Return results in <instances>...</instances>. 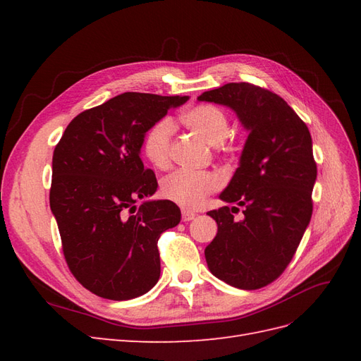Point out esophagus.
Masks as SVG:
<instances>
[{
    "instance_id": "obj_1",
    "label": "esophagus",
    "mask_w": 361,
    "mask_h": 361,
    "mask_svg": "<svg viewBox=\"0 0 361 361\" xmlns=\"http://www.w3.org/2000/svg\"><path fill=\"white\" fill-rule=\"evenodd\" d=\"M195 218V212H192V211H188V209H182V221H191V220H194Z\"/></svg>"
}]
</instances>
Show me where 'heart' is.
<instances>
[{
  "instance_id": "heart-1",
  "label": "heart",
  "mask_w": 361,
  "mask_h": 361,
  "mask_svg": "<svg viewBox=\"0 0 361 361\" xmlns=\"http://www.w3.org/2000/svg\"><path fill=\"white\" fill-rule=\"evenodd\" d=\"M182 122L206 143L231 152L232 147L223 143L231 123L226 113L218 106L209 104L192 106L182 114ZM171 135L173 123L169 118L158 120L146 130L141 141V152L155 169H166L169 166ZM216 187L218 180L212 173L176 170L161 180V194L182 207H197Z\"/></svg>"
}]
</instances>
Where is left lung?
<instances>
[{"label": "left lung", "mask_w": 361, "mask_h": 361, "mask_svg": "<svg viewBox=\"0 0 361 361\" xmlns=\"http://www.w3.org/2000/svg\"><path fill=\"white\" fill-rule=\"evenodd\" d=\"M197 101L224 105L248 133L238 169L207 215L218 232L204 248L212 274L238 289L253 290L286 269L312 218L316 180L309 128L285 99L248 82H228L202 93Z\"/></svg>", "instance_id": "obj_1"}]
</instances>
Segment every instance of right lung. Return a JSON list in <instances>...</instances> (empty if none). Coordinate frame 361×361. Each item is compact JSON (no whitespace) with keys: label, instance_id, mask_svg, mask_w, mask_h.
<instances>
[{"label":"right lung","instance_id":"obj_1","mask_svg":"<svg viewBox=\"0 0 361 361\" xmlns=\"http://www.w3.org/2000/svg\"><path fill=\"white\" fill-rule=\"evenodd\" d=\"M188 96L122 93L76 116L52 157L49 206L68 267L106 300L137 298L161 274L158 239L180 209L154 195L158 182L140 158L146 130Z\"/></svg>","mask_w":361,"mask_h":361}]
</instances>
